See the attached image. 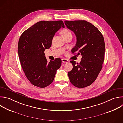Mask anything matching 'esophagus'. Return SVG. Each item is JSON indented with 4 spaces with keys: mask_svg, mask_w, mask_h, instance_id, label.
Masks as SVG:
<instances>
[{
    "mask_svg": "<svg viewBox=\"0 0 123 123\" xmlns=\"http://www.w3.org/2000/svg\"><path fill=\"white\" fill-rule=\"evenodd\" d=\"M62 61L63 63H68V61L67 59H65V58L62 59Z\"/></svg>",
    "mask_w": 123,
    "mask_h": 123,
    "instance_id": "obj_1",
    "label": "esophagus"
}]
</instances>
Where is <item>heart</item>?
<instances>
[{"instance_id": "b5f03b06", "label": "heart", "mask_w": 123, "mask_h": 123, "mask_svg": "<svg viewBox=\"0 0 123 123\" xmlns=\"http://www.w3.org/2000/svg\"><path fill=\"white\" fill-rule=\"evenodd\" d=\"M71 34H72L71 32L67 29H65V30H63V31H62V34L63 37H65L68 36V35Z\"/></svg>"}]
</instances>
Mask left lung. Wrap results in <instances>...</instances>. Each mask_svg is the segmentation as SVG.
Instances as JSON below:
<instances>
[{
  "mask_svg": "<svg viewBox=\"0 0 123 123\" xmlns=\"http://www.w3.org/2000/svg\"><path fill=\"white\" fill-rule=\"evenodd\" d=\"M65 24L76 37L72 53L77 51V55L82 56L79 63L70 61L73 68L68 73V76L74 86L83 88L92 84L101 71L105 50L104 37L100 31L87 21H65Z\"/></svg>",
  "mask_w": 123,
  "mask_h": 123,
  "instance_id": "1",
  "label": "left lung"
}]
</instances>
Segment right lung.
Segmentation results:
<instances>
[{
    "instance_id": "1",
    "label": "right lung",
    "mask_w": 123,
    "mask_h": 123,
    "mask_svg": "<svg viewBox=\"0 0 123 123\" xmlns=\"http://www.w3.org/2000/svg\"><path fill=\"white\" fill-rule=\"evenodd\" d=\"M61 27L65 28L62 20L39 21L21 35L18 44L20 64L26 76L35 86L44 88L49 85L61 65L60 58L48 62L44 53Z\"/></svg>"
}]
</instances>
